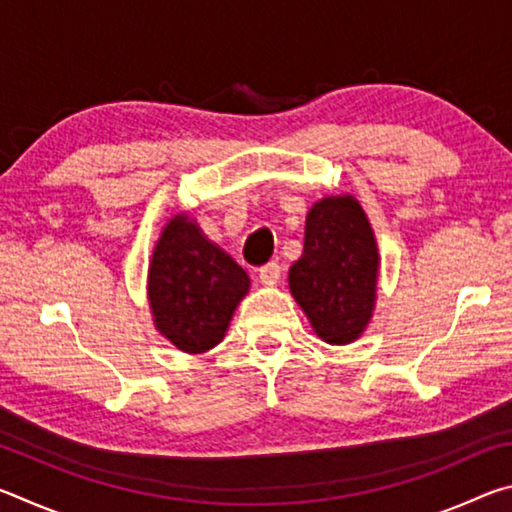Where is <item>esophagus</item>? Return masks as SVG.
Masks as SVG:
<instances>
[{
  "label": "esophagus",
  "mask_w": 512,
  "mask_h": 512,
  "mask_svg": "<svg viewBox=\"0 0 512 512\" xmlns=\"http://www.w3.org/2000/svg\"><path fill=\"white\" fill-rule=\"evenodd\" d=\"M257 277H259V282L266 284V287H273V284L280 282V277H282V266L277 264V262L266 264V266L259 268V271H257Z\"/></svg>",
  "instance_id": "esophagus-1"
}]
</instances>
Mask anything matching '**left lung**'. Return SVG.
I'll return each mask as SVG.
<instances>
[{
	"instance_id": "obj_1",
	"label": "left lung",
	"mask_w": 512,
	"mask_h": 512,
	"mask_svg": "<svg viewBox=\"0 0 512 512\" xmlns=\"http://www.w3.org/2000/svg\"><path fill=\"white\" fill-rule=\"evenodd\" d=\"M375 232L350 194L325 196L307 214L305 250L289 289L325 343L348 345L368 327L377 298Z\"/></svg>"
}]
</instances>
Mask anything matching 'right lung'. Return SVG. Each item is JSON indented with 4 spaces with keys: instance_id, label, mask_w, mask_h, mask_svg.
<instances>
[{
    "instance_id": "add662e5",
    "label": "right lung",
    "mask_w": 512,
    "mask_h": 512,
    "mask_svg": "<svg viewBox=\"0 0 512 512\" xmlns=\"http://www.w3.org/2000/svg\"><path fill=\"white\" fill-rule=\"evenodd\" d=\"M248 287L244 268L185 212L167 221L149 266V305L164 339L189 354L212 350Z\"/></svg>"
}]
</instances>
